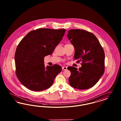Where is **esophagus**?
<instances>
[{"instance_id": "esophagus-1", "label": "esophagus", "mask_w": 121, "mask_h": 121, "mask_svg": "<svg viewBox=\"0 0 121 121\" xmlns=\"http://www.w3.org/2000/svg\"><path fill=\"white\" fill-rule=\"evenodd\" d=\"M62 69H63V70H66L67 69V67H63Z\"/></svg>"}]
</instances>
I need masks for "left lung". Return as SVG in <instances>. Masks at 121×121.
Masks as SVG:
<instances>
[{"label":"left lung","mask_w":121,"mask_h":121,"mask_svg":"<svg viewBox=\"0 0 121 121\" xmlns=\"http://www.w3.org/2000/svg\"><path fill=\"white\" fill-rule=\"evenodd\" d=\"M68 37L74 47V57L76 62L81 61L82 67L78 69L69 66L71 72L70 85L75 88L84 90L95 85L105 70V53L96 37L83 29H71Z\"/></svg>","instance_id":"1"}]
</instances>
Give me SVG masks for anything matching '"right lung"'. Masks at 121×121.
Instances as JSON below:
<instances>
[{"label":"right lung","mask_w":121,"mask_h":121,"mask_svg":"<svg viewBox=\"0 0 121 121\" xmlns=\"http://www.w3.org/2000/svg\"><path fill=\"white\" fill-rule=\"evenodd\" d=\"M65 31V29H37L29 32L18 44L14 56L16 74L27 88L34 91L47 89L61 72V67L57 64L46 68L43 60L52 54Z\"/></svg>","instance_id":"1"}]
</instances>
